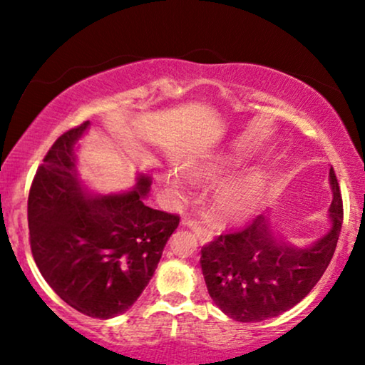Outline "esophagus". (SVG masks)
Returning a JSON list of instances; mask_svg holds the SVG:
<instances>
[{"mask_svg": "<svg viewBox=\"0 0 365 365\" xmlns=\"http://www.w3.org/2000/svg\"><path fill=\"white\" fill-rule=\"evenodd\" d=\"M182 224H184V226H187L189 229H191V231H192L194 234H196V237H197L201 242H209V241H211V239H212L211 231L204 227L201 222L196 221V219L184 217V219H182Z\"/></svg>", "mask_w": 365, "mask_h": 365, "instance_id": "34e87169", "label": "esophagus"}]
</instances>
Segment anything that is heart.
Listing matches in <instances>:
<instances>
[{
	"mask_svg": "<svg viewBox=\"0 0 365 365\" xmlns=\"http://www.w3.org/2000/svg\"><path fill=\"white\" fill-rule=\"evenodd\" d=\"M244 161V154L237 153L234 156L222 158L212 166H209L204 171H197V178H212L216 174L226 171L227 168L237 166ZM266 176L264 173H251L246 178L239 179L237 182H232L231 186L222 189L217 196V214L224 219H237L244 217L251 212V209L259 202L266 191Z\"/></svg>",
	"mask_w": 365,
	"mask_h": 365,
	"instance_id": "b5f03b06",
	"label": "heart"
}]
</instances>
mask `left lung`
<instances>
[{
    "label": "left lung",
    "mask_w": 365,
    "mask_h": 365,
    "mask_svg": "<svg viewBox=\"0 0 365 365\" xmlns=\"http://www.w3.org/2000/svg\"><path fill=\"white\" fill-rule=\"evenodd\" d=\"M334 199L332 229L316 244L296 249L277 241L266 216L244 229L221 234L201 249L207 292L224 314L239 322H261L301 302L331 262L342 227V196L329 173Z\"/></svg>",
    "instance_id": "1"
}]
</instances>
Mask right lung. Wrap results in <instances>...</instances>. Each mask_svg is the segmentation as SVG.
I'll return each mask as SVG.
<instances>
[{"instance_id": "1", "label": "right lung", "mask_w": 365, "mask_h": 365, "mask_svg": "<svg viewBox=\"0 0 365 365\" xmlns=\"http://www.w3.org/2000/svg\"><path fill=\"white\" fill-rule=\"evenodd\" d=\"M89 121L59 136L28 196L29 244L49 287L84 316L126 312L151 281L178 214L144 204L149 178L124 194L91 197L74 166V144Z\"/></svg>"}]
</instances>
